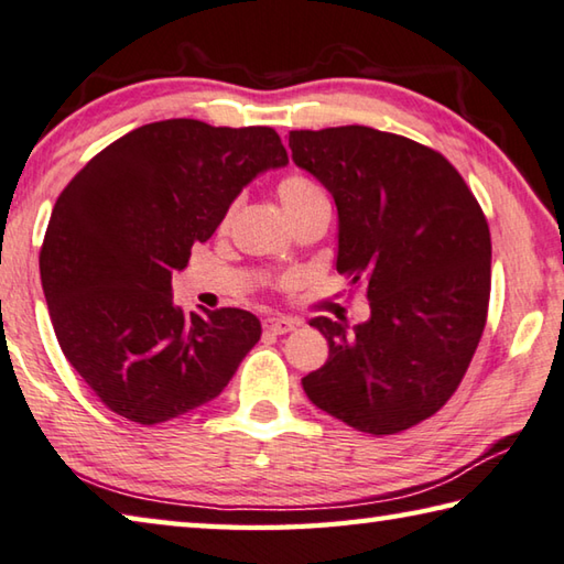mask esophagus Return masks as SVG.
Listing matches in <instances>:
<instances>
[{
    "label": "esophagus",
    "instance_id": "34e87169",
    "mask_svg": "<svg viewBox=\"0 0 564 564\" xmlns=\"http://www.w3.org/2000/svg\"><path fill=\"white\" fill-rule=\"evenodd\" d=\"M297 327H300V322L290 319V317H267L264 319V332H270V334H288Z\"/></svg>",
    "mask_w": 564,
    "mask_h": 564
}]
</instances>
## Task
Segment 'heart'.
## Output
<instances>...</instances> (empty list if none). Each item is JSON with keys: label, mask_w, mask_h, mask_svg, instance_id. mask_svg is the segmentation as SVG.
I'll return each instance as SVG.
<instances>
[{"label": "heart", "mask_w": 564, "mask_h": 564, "mask_svg": "<svg viewBox=\"0 0 564 564\" xmlns=\"http://www.w3.org/2000/svg\"><path fill=\"white\" fill-rule=\"evenodd\" d=\"M276 193H280V203H282L284 213H290V210H294V207H300L302 203L312 200V197L322 195L319 185H314L312 181H307V177H302V175L284 177V181L280 183V191Z\"/></svg>", "instance_id": "b5f03b06"}]
</instances>
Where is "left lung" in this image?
Segmentation results:
<instances>
[{
	"instance_id": "8db88e82",
	"label": "left lung",
	"mask_w": 564,
	"mask_h": 564,
	"mask_svg": "<svg viewBox=\"0 0 564 564\" xmlns=\"http://www.w3.org/2000/svg\"><path fill=\"white\" fill-rule=\"evenodd\" d=\"M292 161L339 215L337 270L367 282L371 317H314L329 359L302 379L314 406L389 436L436 413L466 373L486 327L490 230L466 181L441 153L367 126L290 131Z\"/></svg>"
}]
</instances>
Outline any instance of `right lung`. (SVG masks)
<instances>
[{
    "label": "right lung",
    "instance_id": "1",
    "mask_svg": "<svg viewBox=\"0 0 564 564\" xmlns=\"http://www.w3.org/2000/svg\"><path fill=\"white\" fill-rule=\"evenodd\" d=\"M290 163L272 128L171 118L135 128L64 187L39 272L68 364L108 409L153 426L220 397L260 319L245 310L185 314L171 276L247 183Z\"/></svg>",
    "mask_w": 564,
    "mask_h": 564
}]
</instances>
